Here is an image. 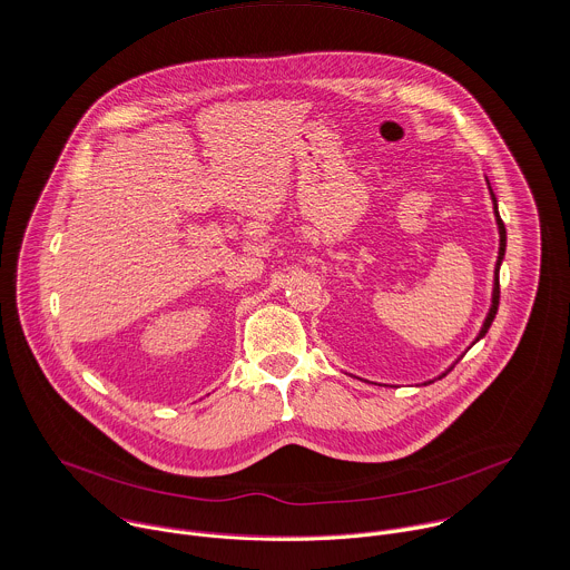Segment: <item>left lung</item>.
<instances>
[{
	"instance_id": "obj_1",
	"label": "left lung",
	"mask_w": 570,
	"mask_h": 570,
	"mask_svg": "<svg viewBox=\"0 0 570 570\" xmlns=\"http://www.w3.org/2000/svg\"><path fill=\"white\" fill-rule=\"evenodd\" d=\"M488 187H490V183H488ZM490 197H492V204H494V217H497V226H499V257H497V266H494V288H492V306H490V311H488V317H485V322H483V326H481V331H479V335H476V340L474 342H479L485 333H488V328H490V324H492V320H494V315H497V308H499V268H501V262H503V255H505V226H503V222H501V217H499V210H497V197H494V193H492V187H490ZM472 342V344H474ZM452 368V366H450ZM448 368V371H450ZM445 371V373H448ZM443 373V375H445Z\"/></svg>"
}]
</instances>
